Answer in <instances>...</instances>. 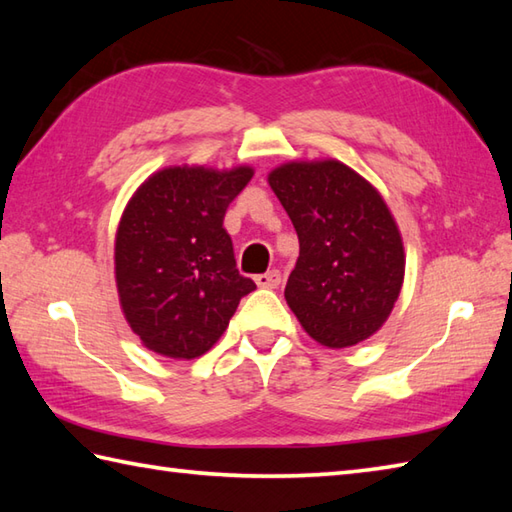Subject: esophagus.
<instances>
[{
    "label": "esophagus",
    "instance_id": "obj_1",
    "mask_svg": "<svg viewBox=\"0 0 512 512\" xmlns=\"http://www.w3.org/2000/svg\"><path fill=\"white\" fill-rule=\"evenodd\" d=\"M255 284L259 288H277L281 284V273L279 270H268V273L255 277Z\"/></svg>",
    "mask_w": 512,
    "mask_h": 512
}]
</instances>
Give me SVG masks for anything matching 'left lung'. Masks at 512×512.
Here are the masks:
<instances>
[{
  "mask_svg": "<svg viewBox=\"0 0 512 512\" xmlns=\"http://www.w3.org/2000/svg\"><path fill=\"white\" fill-rule=\"evenodd\" d=\"M268 182L299 237L284 292L290 310L325 347L369 339L405 277V250L385 200L339 160L288 162Z\"/></svg>",
  "mask_w": 512,
  "mask_h": 512,
  "instance_id": "8db88e82",
  "label": "left lung"
}]
</instances>
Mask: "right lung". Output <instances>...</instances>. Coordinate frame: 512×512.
<instances>
[{"mask_svg": "<svg viewBox=\"0 0 512 512\" xmlns=\"http://www.w3.org/2000/svg\"><path fill=\"white\" fill-rule=\"evenodd\" d=\"M250 167H169L129 200L114 246L121 308L145 347L198 358L228 328L253 279L239 275L224 215Z\"/></svg>", "mask_w": 512, "mask_h": 512, "instance_id": "right-lung-1", "label": "right lung"}]
</instances>
